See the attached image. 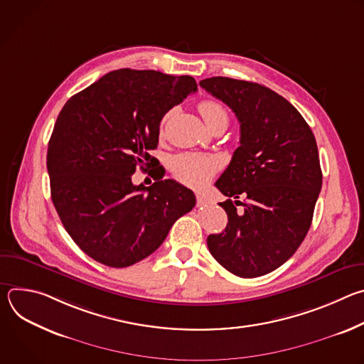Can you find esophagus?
I'll list each match as a JSON object with an SVG mask.
<instances>
[{
	"mask_svg": "<svg viewBox=\"0 0 364 364\" xmlns=\"http://www.w3.org/2000/svg\"><path fill=\"white\" fill-rule=\"evenodd\" d=\"M196 200H197V205H205L207 203H209V201H207V198L204 196H201V194H197Z\"/></svg>",
	"mask_w": 364,
	"mask_h": 364,
	"instance_id": "esophagus-1",
	"label": "esophagus"
}]
</instances>
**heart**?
Segmentation results:
<instances>
[{
	"label": "heart",
	"instance_id": "heart-1",
	"mask_svg": "<svg viewBox=\"0 0 364 364\" xmlns=\"http://www.w3.org/2000/svg\"><path fill=\"white\" fill-rule=\"evenodd\" d=\"M198 111L210 129L219 124L228 127L229 115L222 103L216 100H203L200 102ZM218 168L219 161L210 155L203 154H180L171 161L174 177L190 187L204 186L215 176Z\"/></svg>",
	"mask_w": 364,
	"mask_h": 364
}]
</instances>
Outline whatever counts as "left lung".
Returning <instances> with one entry per match:
<instances>
[{
	"label": "left lung",
	"instance_id": "obj_1",
	"mask_svg": "<svg viewBox=\"0 0 364 364\" xmlns=\"http://www.w3.org/2000/svg\"><path fill=\"white\" fill-rule=\"evenodd\" d=\"M200 86L240 124V145L215 184L229 197L219 203L228 226L207 246L233 275L262 277L288 261L313 222L323 184L317 142L302 115L269 87L223 76Z\"/></svg>",
	"mask_w": 364,
	"mask_h": 364
}]
</instances>
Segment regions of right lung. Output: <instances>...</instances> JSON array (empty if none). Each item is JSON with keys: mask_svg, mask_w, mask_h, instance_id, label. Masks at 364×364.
I'll return each mask as SVG.
<instances>
[{"mask_svg": "<svg viewBox=\"0 0 364 364\" xmlns=\"http://www.w3.org/2000/svg\"><path fill=\"white\" fill-rule=\"evenodd\" d=\"M197 90L191 76L157 70L109 72L72 96L47 148L51 200L75 243L96 262L127 268L157 250L196 197L161 166L155 183L134 186L136 167L159 160L163 117ZM148 173V174H149Z\"/></svg>", "mask_w": 364, "mask_h": 364, "instance_id": "1", "label": "right lung"}]
</instances>
